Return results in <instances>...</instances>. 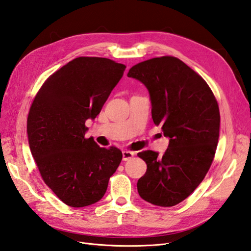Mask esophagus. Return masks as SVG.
<instances>
[{
	"label": "esophagus",
	"mask_w": 251,
	"mask_h": 251,
	"mask_svg": "<svg viewBox=\"0 0 251 251\" xmlns=\"http://www.w3.org/2000/svg\"><path fill=\"white\" fill-rule=\"evenodd\" d=\"M122 153H123V161H128V160L131 159L134 156V152L129 151H123Z\"/></svg>",
	"instance_id": "1"
}]
</instances>
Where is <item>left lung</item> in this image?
Returning <instances> with one entry per match:
<instances>
[{"mask_svg":"<svg viewBox=\"0 0 251 251\" xmlns=\"http://www.w3.org/2000/svg\"><path fill=\"white\" fill-rule=\"evenodd\" d=\"M128 77L149 90L153 123L170 143L162 156L152 151L138 153L147 164L137 188L145 201L173 207L198 187L213 161L220 137V109L201 76L172 56L133 66Z\"/></svg>","mask_w":251,"mask_h":251,"instance_id":"1","label":"left lung"}]
</instances>
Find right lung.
Masks as SVG:
<instances>
[{
	"label": "right lung",
	"mask_w": 251,
	"mask_h": 251,
	"mask_svg": "<svg viewBox=\"0 0 251 251\" xmlns=\"http://www.w3.org/2000/svg\"><path fill=\"white\" fill-rule=\"evenodd\" d=\"M124 64L100 57H78L43 83L27 118L29 149L42 179L73 208L98 202L122 161L117 147L86 139L94 120L124 74Z\"/></svg>",
	"instance_id": "add662e5"
}]
</instances>
